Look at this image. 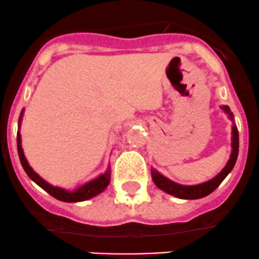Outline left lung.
I'll return each instance as SVG.
<instances>
[{"label":"left lung","instance_id":"1","mask_svg":"<svg viewBox=\"0 0 259 259\" xmlns=\"http://www.w3.org/2000/svg\"><path fill=\"white\" fill-rule=\"evenodd\" d=\"M223 111L228 114L229 118L233 121V114H232L231 110H229L228 106H221ZM238 147H239V138H238V130H237L236 124L233 123L232 126V152L227 164L225 166V168L221 170L215 177H213L212 180L207 181V182L199 183V185L194 186H183L180 183H176L173 181L168 180L167 177H164L163 175L156 170L154 168L151 169L152 180H153L154 185L157 186L159 189L164 191L166 193L170 194V196H175L177 198L181 199H198L203 198V197L208 196L209 193H212L218 186L222 183V181L225 180L228 176V173L233 169L234 164H236L237 157H238Z\"/></svg>","mask_w":259,"mask_h":259}]
</instances>
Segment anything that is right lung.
Segmentation results:
<instances>
[{
	"label": "right lung",
	"instance_id": "1",
	"mask_svg": "<svg viewBox=\"0 0 259 259\" xmlns=\"http://www.w3.org/2000/svg\"><path fill=\"white\" fill-rule=\"evenodd\" d=\"M22 116H23V110L21 112V116L20 119H18V128L21 127V121H22ZM17 151H18V157H20V161L21 164H22L23 169L25 172L27 173L28 177L33 181L36 185H38L39 187L50 193L51 196L55 197L56 199L58 201H62V202H82V201H87V199L92 198V197L97 196L100 194L101 192L105 191L107 188V186L110 185V181H111V167L108 166L107 169H106L105 173H102L101 176L96 177L95 180L90 181V182L84 183L82 185L81 187L73 189V191H68V189L65 188H61V187H55V186L50 185L49 182L44 180L42 177H39L32 167L28 164L27 159H26L25 153H23V149H22V145H21V133L20 131L17 132Z\"/></svg>",
	"mask_w": 259,
	"mask_h": 259
}]
</instances>
